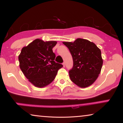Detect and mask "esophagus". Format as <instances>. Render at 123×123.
<instances>
[{"mask_svg":"<svg viewBox=\"0 0 123 123\" xmlns=\"http://www.w3.org/2000/svg\"><path fill=\"white\" fill-rule=\"evenodd\" d=\"M62 64H63V67H65V66H66V63H65V62H63V63H62Z\"/></svg>","mask_w":123,"mask_h":123,"instance_id":"34e87169","label":"esophagus"}]
</instances>
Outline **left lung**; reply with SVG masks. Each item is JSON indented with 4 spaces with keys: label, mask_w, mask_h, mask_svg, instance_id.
<instances>
[{
    "label": "left lung",
    "mask_w": 123,
    "mask_h": 123,
    "mask_svg": "<svg viewBox=\"0 0 123 123\" xmlns=\"http://www.w3.org/2000/svg\"><path fill=\"white\" fill-rule=\"evenodd\" d=\"M63 43L69 49L73 60V66L69 71L72 81L81 88L93 84L103 66L100 50L94 43L82 38Z\"/></svg>",
    "instance_id": "8db88e82"
}]
</instances>
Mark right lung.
I'll list each match as a JSON object with an SVG mask.
<instances>
[{"label": "right lung", "instance_id": "add662e5", "mask_svg": "<svg viewBox=\"0 0 123 123\" xmlns=\"http://www.w3.org/2000/svg\"><path fill=\"white\" fill-rule=\"evenodd\" d=\"M56 43L36 39L22 48L18 56L20 68L35 86L41 88L50 84L63 67L54 61L56 55L52 49Z\"/></svg>", "mask_w": 123, "mask_h": 123}]
</instances>
